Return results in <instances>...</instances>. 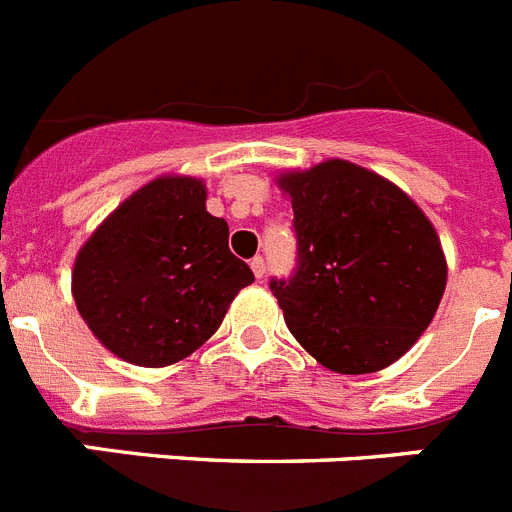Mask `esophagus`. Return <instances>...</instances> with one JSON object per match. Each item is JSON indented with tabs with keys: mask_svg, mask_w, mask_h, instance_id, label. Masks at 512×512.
<instances>
[{
	"mask_svg": "<svg viewBox=\"0 0 512 512\" xmlns=\"http://www.w3.org/2000/svg\"><path fill=\"white\" fill-rule=\"evenodd\" d=\"M251 269H253V277H256V279H264L266 264H264V259H261V256H256V259L251 261Z\"/></svg>",
	"mask_w": 512,
	"mask_h": 512,
	"instance_id": "esophagus-1",
	"label": "esophagus"
}]
</instances>
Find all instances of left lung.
I'll use <instances>...</instances> for the list:
<instances>
[{
	"label": "left lung",
	"instance_id": "left-lung-1",
	"mask_svg": "<svg viewBox=\"0 0 512 512\" xmlns=\"http://www.w3.org/2000/svg\"><path fill=\"white\" fill-rule=\"evenodd\" d=\"M277 184L295 210L300 256L295 277L271 282L289 333L330 372L395 364L446 289L433 223L397 184L343 158L279 171Z\"/></svg>",
	"mask_w": 512,
	"mask_h": 512
}]
</instances>
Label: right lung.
<instances>
[{
  "mask_svg": "<svg viewBox=\"0 0 512 512\" xmlns=\"http://www.w3.org/2000/svg\"><path fill=\"white\" fill-rule=\"evenodd\" d=\"M197 176L164 174L97 225L71 269L76 310L99 343L135 366L194 354L223 323L253 271L228 248Z\"/></svg>",
  "mask_w": 512,
  "mask_h": 512,
  "instance_id": "obj_1",
  "label": "right lung"
}]
</instances>
